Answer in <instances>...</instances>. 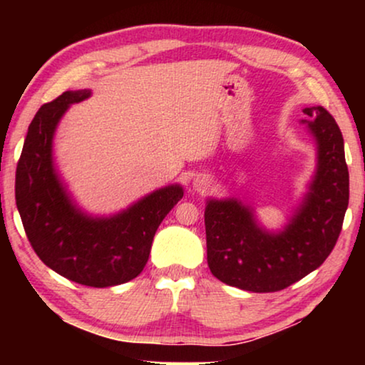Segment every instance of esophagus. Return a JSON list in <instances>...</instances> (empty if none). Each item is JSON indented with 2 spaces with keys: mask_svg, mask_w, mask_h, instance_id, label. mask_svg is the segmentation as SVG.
Returning <instances> with one entry per match:
<instances>
[{
  "mask_svg": "<svg viewBox=\"0 0 365 365\" xmlns=\"http://www.w3.org/2000/svg\"><path fill=\"white\" fill-rule=\"evenodd\" d=\"M209 186H211V179H209L207 176L199 174V176L194 179V187H196L197 191H206Z\"/></svg>",
  "mask_w": 365,
  "mask_h": 365,
  "instance_id": "esophagus-1",
  "label": "esophagus"
}]
</instances>
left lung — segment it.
<instances>
[{"label": "left lung", "instance_id": "1", "mask_svg": "<svg viewBox=\"0 0 365 365\" xmlns=\"http://www.w3.org/2000/svg\"><path fill=\"white\" fill-rule=\"evenodd\" d=\"M317 143V173L289 226L269 234L236 199L207 201V264L219 281L251 292H276L321 266L336 246L349 204L344 138L322 106L304 109Z\"/></svg>", "mask_w": 365, "mask_h": 365}]
</instances>
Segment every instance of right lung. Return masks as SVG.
I'll list each match as a JSON object with an SVG mask.
<instances>
[{
	"mask_svg": "<svg viewBox=\"0 0 365 365\" xmlns=\"http://www.w3.org/2000/svg\"><path fill=\"white\" fill-rule=\"evenodd\" d=\"M89 94L66 91L39 108L18 161L14 196L28 241L48 267L83 286L109 287L141 274L159 224L184 192L181 186L159 189L108 219L73 206L54 173L51 143L69 104Z\"/></svg>",
	"mask_w": 365,
	"mask_h": 365,
	"instance_id": "right-lung-1",
	"label": "right lung"
}]
</instances>
